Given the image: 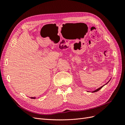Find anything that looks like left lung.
<instances>
[{
    "label": "left lung",
    "instance_id": "1",
    "mask_svg": "<svg viewBox=\"0 0 125 125\" xmlns=\"http://www.w3.org/2000/svg\"><path fill=\"white\" fill-rule=\"evenodd\" d=\"M109 81H110V80H109ZM109 81H108V82H109ZM108 82H107V83H106V84H107V83H108ZM105 84H104V85H103V86H101V87H100V88H98V89H96V90H95V91H92V92H97V91H99V90H100V89H102V88H103V86H104V85H105Z\"/></svg>",
    "mask_w": 125,
    "mask_h": 125
}]
</instances>
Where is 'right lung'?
<instances>
[{"label":"right lung","mask_w":125,"mask_h":125,"mask_svg":"<svg viewBox=\"0 0 125 125\" xmlns=\"http://www.w3.org/2000/svg\"><path fill=\"white\" fill-rule=\"evenodd\" d=\"M30 98H31V99H35L36 97H31Z\"/></svg>","instance_id":"1"}]
</instances>
